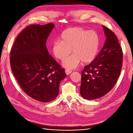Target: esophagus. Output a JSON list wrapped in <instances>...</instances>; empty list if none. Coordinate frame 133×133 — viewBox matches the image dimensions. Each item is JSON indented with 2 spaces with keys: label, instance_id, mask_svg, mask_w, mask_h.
<instances>
[{
  "label": "esophagus",
  "instance_id": "34e87169",
  "mask_svg": "<svg viewBox=\"0 0 133 133\" xmlns=\"http://www.w3.org/2000/svg\"><path fill=\"white\" fill-rule=\"evenodd\" d=\"M71 70H69V69H66L65 70V73H66V75H69V74H70L71 73Z\"/></svg>",
  "mask_w": 133,
  "mask_h": 133
}]
</instances>
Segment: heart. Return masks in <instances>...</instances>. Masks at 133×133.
Here are the masks:
<instances>
[{
  "instance_id": "heart-1",
  "label": "heart",
  "mask_w": 133,
  "mask_h": 133,
  "mask_svg": "<svg viewBox=\"0 0 133 133\" xmlns=\"http://www.w3.org/2000/svg\"><path fill=\"white\" fill-rule=\"evenodd\" d=\"M100 45L98 34L94 30H86L73 27L64 30L60 41L55 42L52 46L54 57L63 60L71 51L74 54L63 60L62 66L67 69L76 68L81 62L88 63L93 60Z\"/></svg>"
}]
</instances>
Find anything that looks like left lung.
Instances as JSON below:
<instances>
[{"instance_id":"8db88e82","label":"left lung","mask_w":133,"mask_h":133,"mask_svg":"<svg viewBox=\"0 0 133 133\" xmlns=\"http://www.w3.org/2000/svg\"><path fill=\"white\" fill-rule=\"evenodd\" d=\"M103 27L105 44L97 57L82 72L80 95L88 100L99 98L109 92L122 70L123 51L118 39L110 29Z\"/></svg>"}]
</instances>
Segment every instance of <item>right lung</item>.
Listing matches in <instances>:
<instances>
[{
  "mask_svg": "<svg viewBox=\"0 0 133 133\" xmlns=\"http://www.w3.org/2000/svg\"><path fill=\"white\" fill-rule=\"evenodd\" d=\"M54 27L53 23L26 26L18 35L10 51V66L14 77L28 95L41 102L55 99L60 83L66 76L46 46Z\"/></svg>",
  "mask_w": 133,
  "mask_h": 133,
  "instance_id": "add662e5",
  "label": "right lung"
}]
</instances>
